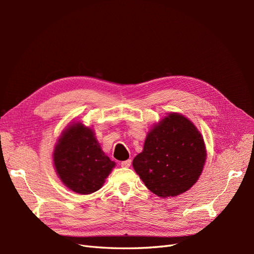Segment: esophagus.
<instances>
[{
	"mask_svg": "<svg viewBox=\"0 0 254 254\" xmlns=\"http://www.w3.org/2000/svg\"><path fill=\"white\" fill-rule=\"evenodd\" d=\"M130 165H131V160H125V161H122V162H121L122 167H129Z\"/></svg>",
	"mask_w": 254,
	"mask_h": 254,
	"instance_id": "esophagus-1",
	"label": "esophagus"
}]
</instances>
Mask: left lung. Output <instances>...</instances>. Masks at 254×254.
<instances>
[{
  "instance_id": "1",
  "label": "left lung",
  "mask_w": 254,
  "mask_h": 254,
  "mask_svg": "<svg viewBox=\"0 0 254 254\" xmlns=\"http://www.w3.org/2000/svg\"><path fill=\"white\" fill-rule=\"evenodd\" d=\"M206 159L203 137L182 114L171 112L147 133L133 168L149 190L175 197L190 190L201 175Z\"/></svg>"
}]
</instances>
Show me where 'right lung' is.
Instances as JSON below:
<instances>
[{"label": "right lung", "mask_w": 254, "mask_h": 254, "mask_svg": "<svg viewBox=\"0 0 254 254\" xmlns=\"http://www.w3.org/2000/svg\"><path fill=\"white\" fill-rule=\"evenodd\" d=\"M53 162L64 186L81 195L101 189L115 166L102 150L92 128L79 122L68 125L61 133Z\"/></svg>", "instance_id": "obj_1"}]
</instances>
